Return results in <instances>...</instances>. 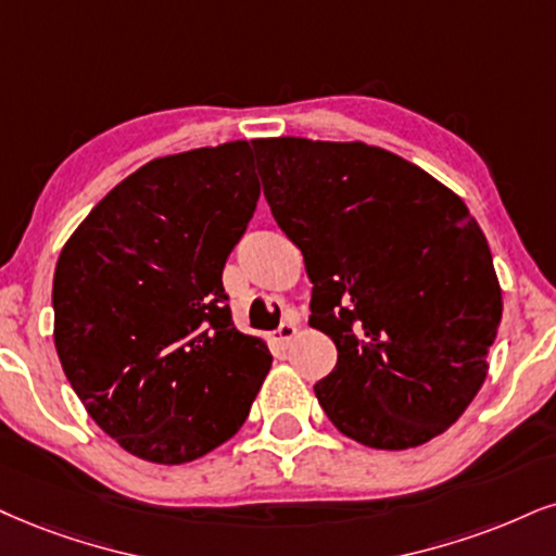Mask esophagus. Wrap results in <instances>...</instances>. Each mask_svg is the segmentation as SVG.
<instances>
[{
  "label": "esophagus",
  "mask_w": 556,
  "mask_h": 556,
  "mask_svg": "<svg viewBox=\"0 0 556 556\" xmlns=\"http://www.w3.org/2000/svg\"><path fill=\"white\" fill-rule=\"evenodd\" d=\"M296 332H299V330H296V321H293V319L283 321V325H280L278 330L273 332V342H276L278 348H286L293 338H296Z\"/></svg>",
  "instance_id": "obj_1"
}]
</instances>
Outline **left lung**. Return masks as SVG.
<instances>
[{
    "label": "left lung",
    "mask_w": 556,
    "mask_h": 556,
    "mask_svg": "<svg viewBox=\"0 0 556 556\" xmlns=\"http://www.w3.org/2000/svg\"><path fill=\"white\" fill-rule=\"evenodd\" d=\"M263 193L304 255L309 325L338 348L314 394L342 435L415 448L482 389L503 317L492 252L462 198L387 149L252 141Z\"/></svg>",
    "instance_id": "8db88e82"
}]
</instances>
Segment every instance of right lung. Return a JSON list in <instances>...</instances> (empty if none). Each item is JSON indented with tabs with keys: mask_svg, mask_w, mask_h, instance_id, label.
<instances>
[{
	"mask_svg": "<svg viewBox=\"0 0 556 556\" xmlns=\"http://www.w3.org/2000/svg\"><path fill=\"white\" fill-rule=\"evenodd\" d=\"M260 198L250 141L152 160L61 250L53 342L89 417L128 454L185 464L242 428L270 371L222 273Z\"/></svg>",
	"mask_w": 556,
	"mask_h": 556,
	"instance_id": "add662e5",
	"label": "right lung"
}]
</instances>
